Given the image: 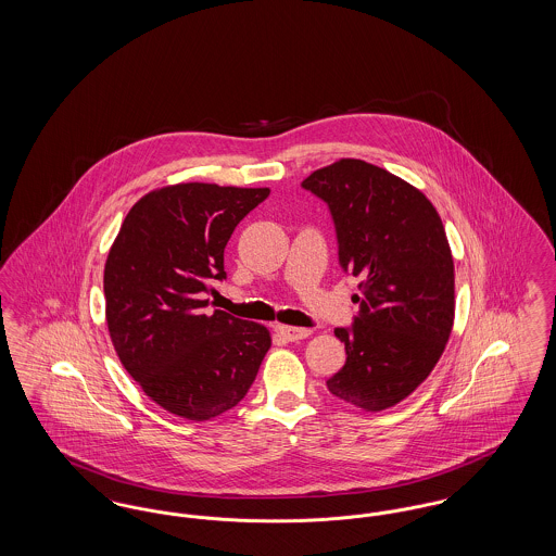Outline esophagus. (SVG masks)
Segmentation results:
<instances>
[{
    "label": "esophagus",
    "instance_id": "1",
    "mask_svg": "<svg viewBox=\"0 0 556 556\" xmlns=\"http://www.w3.org/2000/svg\"><path fill=\"white\" fill-rule=\"evenodd\" d=\"M275 331L288 340V342H298V340H306L311 336V329H302V327H290V325H277Z\"/></svg>",
    "mask_w": 556,
    "mask_h": 556
}]
</instances>
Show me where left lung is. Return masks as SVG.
I'll return each mask as SVG.
<instances>
[{
	"mask_svg": "<svg viewBox=\"0 0 556 556\" xmlns=\"http://www.w3.org/2000/svg\"><path fill=\"white\" fill-rule=\"evenodd\" d=\"M302 186L333 214L340 263L361 277V317L336 329L345 365L329 392L367 413L396 406L438 365L454 325V261L421 189L365 160L340 159Z\"/></svg>",
	"mask_w": 556,
	"mask_h": 556,
	"instance_id": "obj_1",
	"label": "left lung"
}]
</instances>
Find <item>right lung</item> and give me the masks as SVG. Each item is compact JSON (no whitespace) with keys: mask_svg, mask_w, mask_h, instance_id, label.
<instances>
[{"mask_svg":"<svg viewBox=\"0 0 556 556\" xmlns=\"http://www.w3.org/2000/svg\"><path fill=\"white\" fill-rule=\"evenodd\" d=\"M268 187L177 184L132 204L104 266L108 333L123 367L164 410L208 421L239 404L270 348L261 323L208 313L239 220Z\"/></svg>","mask_w":556,"mask_h":556,"instance_id":"1","label":"right lung"}]
</instances>
